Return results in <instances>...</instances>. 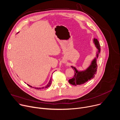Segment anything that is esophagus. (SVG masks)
Returning a JSON list of instances; mask_svg holds the SVG:
<instances>
[{"mask_svg": "<svg viewBox=\"0 0 120 120\" xmlns=\"http://www.w3.org/2000/svg\"><path fill=\"white\" fill-rule=\"evenodd\" d=\"M64 63H65V62H64Z\"/></svg>", "mask_w": 120, "mask_h": 120, "instance_id": "obj_1", "label": "esophagus"}]
</instances>
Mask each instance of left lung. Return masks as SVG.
Wrapping results in <instances>:
<instances>
[{"label":"left lung","instance_id":"left-lung-1","mask_svg":"<svg viewBox=\"0 0 120 120\" xmlns=\"http://www.w3.org/2000/svg\"><path fill=\"white\" fill-rule=\"evenodd\" d=\"M93 42L97 49L95 57L92 60L89 66L84 70L79 71L75 67L71 66L75 71V75L72 79L68 81L70 84L76 86L77 85H80L85 83L94 77L97 68V59L100 53L101 47L97 39L94 38Z\"/></svg>","mask_w":120,"mask_h":120}]
</instances>
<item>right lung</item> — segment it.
Returning a JSON list of instances; mask_svg holds the SVG:
<instances>
[{
    "label": "right lung",
    "mask_w": 120,
    "mask_h": 120,
    "mask_svg": "<svg viewBox=\"0 0 120 120\" xmlns=\"http://www.w3.org/2000/svg\"><path fill=\"white\" fill-rule=\"evenodd\" d=\"M51 82H52V77H51V78H50V80H49V82H48V83L45 85V86H43V87H33V88H35V89H44V88H48V87H49L50 86V85H51ZM28 86H29L30 87H32V86H31V85H29V84H27Z\"/></svg>",
    "instance_id": "obj_1"
}]
</instances>
